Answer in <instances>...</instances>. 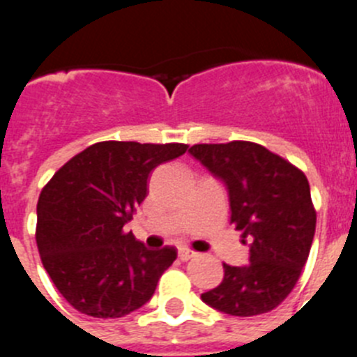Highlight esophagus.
Returning a JSON list of instances; mask_svg holds the SVG:
<instances>
[{"mask_svg":"<svg viewBox=\"0 0 357 357\" xmlns=\"http://www.w3.org/2000/svg\"><path fill=\"white\" fill-rule=\"evenodd\" d=\"M195 252H192V250H188V248H179L178 250V257H179V261H183V262H186V261H190V259H194L195 257Z\"/></svg>","mask_w":357,"mask_h":357,"instance_id":"1","label":"esophagus"}]
</instances>
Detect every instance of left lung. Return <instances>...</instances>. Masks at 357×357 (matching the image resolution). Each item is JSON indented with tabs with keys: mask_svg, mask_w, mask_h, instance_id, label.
<instances>
[{
	"mask_svg": "<svg viewBox=\"0 0 357 357\" xmlns=\"http://www.w3.org/2000/svg\"><path fill=\"white\" fill-rule=\"evenodd\" d=\"M188 151L225 185L231 224L250 245V264H224L222 284L202 301L236 317L271 312L294 289L314 241L317 215L308 179L255 142L195 144Z\"/></svg>",
	"mask_w": 357,
	"mask_h": 357,
	"instance_id": "left-lung-1",
	"label": "left lung"
}]
</instances>
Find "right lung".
<instances>
[{
	"mask_svg": "<svg viewBox=\"0 0 357 357\" xmlns=\"http://www.w3.org/2000/svg\"><path fill=\"white\" fill-rule=\"evenodd\" d=\"M186 144L103 141L70 158L43 186L36 245L63 298L98 319H118L155 294L178 257L174 246L148 250L125 225L148 195V178Z\"/></svg>",
	"mask_w": 357,
	"mask_h": 357,
	"instance_id": "obj_1",
	"label": "right lung"
}]
</instances>
